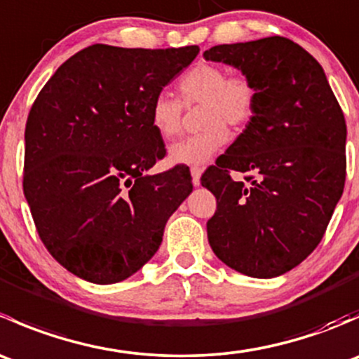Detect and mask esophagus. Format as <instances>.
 Returning a JSON list of instances; mask_svg holds the SVG:
<instances>
[{
	"mask_svg": "<svg viewBox=\"0 0 359 359\" xmlns=\"http://www.w3.org/2000/svg\"><path fill=\"white\" fill-rule=\"evenodd\" d=\"M201 173H203L201 166H193V168H191V177H193V184H194V186H196V187L200 186Z\"/></svg>",
	"mask_w": 359,
	"mask_h": 359,
	"instance_id": "34e87169",
	"label": "esophagus"
}]
</instances>
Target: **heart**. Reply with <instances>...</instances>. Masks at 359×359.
Returning <instances> with one entry per match:
<instances>
[{"mask_svg":"<svg viewBox=\"0 0 359 359\" xmlns=\"http://www.w3.org/2000/svg\"><path fill=\"white\" fill-rule=\"evenodd\" d=\"M180 100L186 107L201 106L200 133L170 147V161L177 165H201L226 146L227 125L243 128L255 114L257 88L247 74L227 76L219 64L200 62L179 81ZM179 99L159 93L151 106V123L163 140L182 133L184 107Z\"/></svg>","mask_w":359,"mask_h":359,"instance_id":"heart-1","label":"heart"}]
</instances>
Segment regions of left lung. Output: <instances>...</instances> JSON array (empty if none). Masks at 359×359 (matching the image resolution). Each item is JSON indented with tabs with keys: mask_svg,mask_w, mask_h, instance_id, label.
Returning a JSON list of instances; mask_svg holds the SVG:
<instances>
[{
	"mask_svg": "<svg viewBox=\"0 0 359 359\" xmlns=\"http://www.w3.org/2000/svg\"><path fill=\"white\" fill-rule=\"evenodd\" d=\"M206 60L240 69L257 88L255 114L201 184L217 198L210 247L231 269L276 278L323 238L346 182V119L323 67L281 36L217 45ZM231 171L250 172L247 183Z\"/></svg>",
	"mask_w": 359,
	"mask_h": 359,
	"instance_id": "8db88e82",
	"label": "left lung"
}]
</instances>
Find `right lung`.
Wrapping results in <instances>:
<instances>
[{
  "mask_svg": "<svg viewBox=\"0 0 359 359\" xmlns=\"http://www.w3.org/2000/svg\"><path fill=\"white\" fill-rule=\"evenodd\" d=\"M198 53L99 43L67 59L36 97L24 194L43 245L81 280L109 285L137 273L193 191L189 168L147 170L166 154L153 100Z\"/></svg>",
  "mask_w": 359,
  "mask_h": 359,
  "instance_id": "right-lung-1",
  "label": "right lung"
}]
</instances>
